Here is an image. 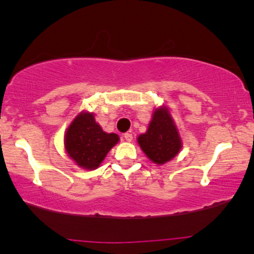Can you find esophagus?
<instances>
[{
    "label": "esophagus",
    "mask_w": 254,
    "mask_h": 254,
    "mask_svg": "<svg viewBox=\"0 0 254 254\" xmlns=\"http://www.w3.org/2000/svg\"><path fill=\"white\" fill-rule=\"evenodd\" d=\"M124 139L127 140V142H131V140H132V133L130 132L124 133Z\"/></svg>",
    "instance_id": "esophagus-1"
}]
</instances>
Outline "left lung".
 <instances>
[{
  "label": "left lung",
  "instance_id": "obj_1",
  "mask_svg": "<svg viewBox=\"0 0 254 254\" xmlns=\"http://www.w3.org/2000/svg\"><path fill=\"white\" fill-rule=\"evenodd\" d=\"M137 143L145 156L157 166L172 161L181 151V136L168 106L155 109L148 129L137 137Z\"/></svg>",
  "mask_w": 254,
  "mask_h": 254
}]
</instances>
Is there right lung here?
Listing matches in <instances>:
<instances>
[{"instance_id": "1", "label": "right lung", "mask_w": 254, "mask_h": 254, "mask_svg": "<svg viewBox=\"0 0 254 254\" xmlns=\"http://www.w3.org/2000/svg\"><path fill=\"white\" fill-rule=\"evenodd\" d=\"M118 142L117 133L105 132L94 115L88 111H81L73 119L64 136L67 155L78 167L86 170L97 169Z\"/></svg>"}]
</instances>
